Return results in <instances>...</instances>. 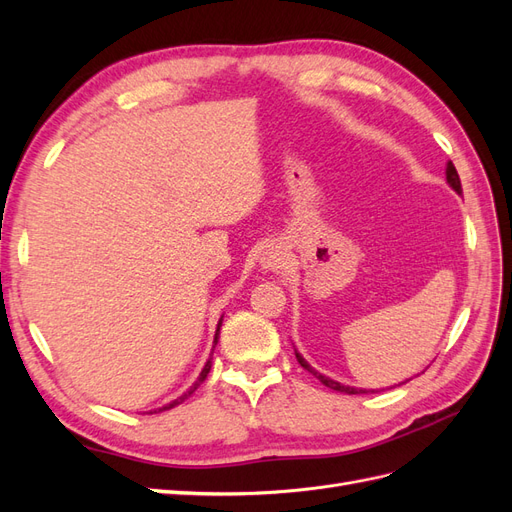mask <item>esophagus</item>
Returning a JSON list of instances; mask_svg holds the SVG:
<instances>
[{
	"label": "esophagus",
	"mask_w": 512,
	"mask_h": 512,
	"mask_svg": "<svg viewBox=\"0 0 512 512\" xmlns=\"http://www.w3.org/2000/svg\"><path fill=\"white\" fill-rule=\"evenodd\" d=\"M262 262H265L267 269H280L284 265V254L277 247H269L265 256H262Z\"/></svg>",
	"instance_id": "esophagus-1"
}]
</instances>
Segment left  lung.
<instances>
[{
    "mask_svg": "<svg viewBox=\"0 0 512 512\" xmlns=\"http://www.w3.org/2000/svg\"><path fill=\"white\" fill-rule=\"evenodd\" d=\"M446 181L451 183V188L455 190V192H459L461 194V181H459V175H457V168L453 166V162H448V166H446ZM297 361L301 363V367H305L307 371H312V374L324 384V386H329V389H333V391H337V393H346V395H359V393H367V391H363V389H352V386H344V384H339V382H335V380H331V378H327V376H322V374H318V371H314L312 367L307 365V361L303 359V356L297 352Z\"/></svg>",
    "mask_w": 512,
    "mask_h": 512,
    "instance_id": "left-lung-1",
    "label": "left lung"
}]
</instances>
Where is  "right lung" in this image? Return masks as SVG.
<instances>
[{"label":"right lung","instance_id":"add662e5","mask_svg":"<svg viewBox=\"0 0 512 512\" xmlns=\"http://www.w3.org/2000/svg\"><path fill=\"white\" fill-rule=\"evenodd\" d=\"M220 327H222V320H220V324H218V333H215V344H218V335H220ZM209 369H211V359L207 361V365L203 367V371H200V376H198V380L194 382V386H192V389H190L188 393H183V395H181L179 399H175V401H173V404H168V406L160 408L158 412H164V410H170V408H175V406H179V404H181V401H185V399H188V397H190V395H192V393H194V391L198 389V386L205 382V378H207V374H209Z\"/></svg>","mask_w":512,"mask_h":512}]
</instances>
